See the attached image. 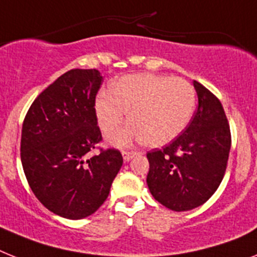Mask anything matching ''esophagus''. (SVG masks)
Instances as JSON below:
<instances>
[{
  "label": "esophagus",
  "instance_id": "esophagus-1",
  "mask_svg": "<svg viewBox=\"0 0 257 257\" xmlns=\"http://www.w3.org/2000/svg\"><path fill=\"white\" fill-rule=\"evenodd\" d=\"M135 155H137V152L135 151H123L122 152V156H123L124 162H128V160H131V159H133V156H135Z\"/></svg>",
  "mask_w": 257,
  "mask_h": 257
}]
</instances>
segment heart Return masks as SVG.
<instances>
[{"label": "heart", "instance_id": "b5f03b06", "mask_svg": "<svg viewBox=\"0 0 257 257\" xmlns=\"http://www.w3.org/2000/svg\"><path fill=\"white\" fill-rule=\"evenodd\" d=\"M196 106V92L181 77L135 73L116 80L111 92L95 97L94 110L99 128L109 135L121 125L131 111L133 123L109 137L116 147L134 141L164 146L185 130Z\"/></svg>", "mask_w": 257, "mask_h": 257}]
</instances>
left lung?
<instances>
[{"label":"left lung","mask_w":257,"mask_h":257,"mask_svg":"<svg viewBox=\"0 0 257 257\" xmlns=\"http://www.w3.org/2000/svg\"><path fill=\"white\" fill-rule=\"evenodd\" d=\"M198 107L181 135L162 150L147 154L148 189L158 202L173 211L201 206L223 180L231 148V133L219 99L193 81Z\"/></svg>","instance_id":"1"}]
</instances>
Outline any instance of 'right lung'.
Wrapping results in <instances>:
<instances>
[{"instance_id": "obj_1", "label": "right lung", "mask_w": 257, "mask_h": 257, "mask_svg": "<svg viewBox=\"0 0 257 257\" xmlns=\"http://www.w3.org/2000/svg\"><path fill=\"white\" fill-rule=\"evenodd\" d=\"M97 69H71L38 95L22 126L21 160L35 197L68 219L92 215L123 164L118 150L92 155L102 135L94 102Z\"/></svg>"}]
</instances>
